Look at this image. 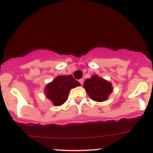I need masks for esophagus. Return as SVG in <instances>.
<instances>
[{"mask_svg": "<svg viewBox=\"0 0 153 153\" xmlns=\"http://www.w3.org/2000/svg\"><path fill=\"white\" fill-rule=\"evenodd\" d=\"M79 82H80V83L81 84V85H83V82H84V79L83 78H81L79 80Z\"/></svg>", "mask_w": 153, "mask_h": 153, "instance_id": "1", "label": "esophagus"}]
</instances>
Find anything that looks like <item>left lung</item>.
Instances as JSON below:
<instances>
[{
  "label": "left lung",
  "instance_id": "8db88e82",
  "mask_svg": "<svg viewBox=\"0 0 153 153\" xmlns=\"http://www.w3.org/2000/svg\"><path fill=\"white\" fill-rule=\"evenodd\" d=\"M84 88L91 99L98 102L106 101L113 90L111 82L97 75L86 79L84 82Z\"/></svg>",
  "mask_w": 153,
  "mask_h": 153
}]
</instances>
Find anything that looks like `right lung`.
Segmentation results:
<instances>
[{
  "label": "right lung",
  "instance_id": "add662e5",
  "mask_svg": "<svg viewBox=\"0 0 153 153\" xmlns=\"http://www.w3.org/2000/svg\"><path fill=\"white\" fill-rule=\"evenodd\" d=\"M80 83L72 75L57 76L45 88V94L55 106H60L67 101L71 89L79 86Z\"/></svg>",
  "mask_w": 153,
  "mask_h": 153
}]
</instances>
